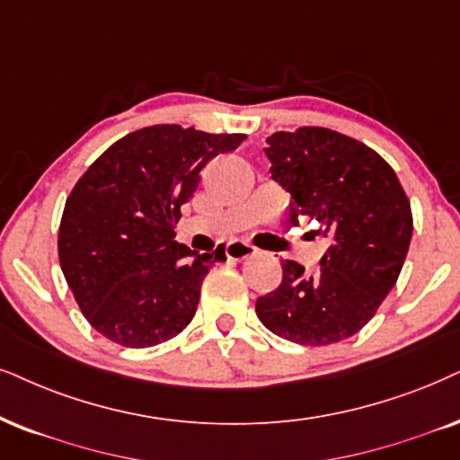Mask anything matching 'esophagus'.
<instances>
[{"label": "esophagus", "instance_id": "obj_1", "mask_svg": "<svg viewBox=\"0 0 460 460\" xmlns=\"http://www.w3.org/2000/svg\"><path fill=\"white\" fill-rule=\"evenodd\" d=\"M254 252H257V248L248 242L235 240V242L226 243V257H229L231 261H243V259L252 257Z\"/></svg>", "mask_w": 460, "mask_h": 460}]
</instances>
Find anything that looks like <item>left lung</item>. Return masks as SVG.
Returning <instances> with one entry per match:
<instances>
[{
	"instance_id": "left-lung-1",
	"label": "left lung",
	"mask_w": 460,
	"mask_h": 460,
	"mask_svg": "<svg viewBox=\"0 0 460 460\" xmlns=\"http://www.w3.org/2000/svg\"><path fill=\"white\" fill-rule=\"evenodd\" d=\"M271 176L293 195L290 218L316 220L329 237L321 267L282 263V284L257 299L271 333L301 346L348 340L397 284L414 231L410 199L388 163L344 133L299 127L267 137Z\"/></svg>"
}]
</instances>
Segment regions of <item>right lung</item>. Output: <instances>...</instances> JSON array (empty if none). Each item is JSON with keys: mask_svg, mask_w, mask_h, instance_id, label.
<instances>
[{"mask_svg": "<svg viewBox=\"0 0 460 460\" xmlns=\"http://www.w3.org/2000/svg\"><path fill=\"white\" fill-rule=\"evenodd\" d=\"M243 139L144 127L114 142L75 182L59 225V263L80 312L110 341L159 346L193 321L203 278L225 259V246L199 257L173 240V229L203 165Z\"/></svg>", "mask_w": 460, "mask_h": 460, "instance_id": "obj_1", "label": "right lung"}]
</instances>
